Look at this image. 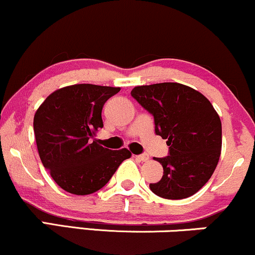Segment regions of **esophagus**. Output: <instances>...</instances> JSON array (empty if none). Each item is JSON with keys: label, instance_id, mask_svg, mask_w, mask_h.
<instances>
[{"label": "esophagus", "instance_id": "obj_1", "mask_svg": "<svg viewBox=\"0 0 255 255\" xmlns=\"http://www.w3.org/2000/svg\"><path fill=\"white\" fill-rule=\"evenodd\" d=\"M137 158V160L142 161V162H146V161H149V155L148 154H142V155H137V156H134Z\"/></svg>", "mask_w": 255, "mask_h": 255}]
</instances>
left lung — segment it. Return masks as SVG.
<instances>
[{"label":"left lung","mask_w":255,"mask_h":255,"mask_svg":"<svg viewBox=\"0 0 255 255\" xmlns=\"http://www.w3.org/2000/svg\"><path fill=\"white\" fill-rule=\"evenodd\" d=\"M131 95L154 116L155 132L167 139L169 155L156 158L161 180L149 187L166 199L197 193L216 169L222 149V124L202 93L176 82L137 86Z\"/></svg>","instance_id":"8db88e82"}]
</instances>
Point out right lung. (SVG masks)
Returning <instances> with one entry per match:
<instances>
[{"instance_id": "1", "label": "right lung", "mask_w": 255, "mask_h": 255, "mask_svg": "<svg viewBox=\"0 0 255 255\" xmlns=\"http://www.w3.org/2000/svg\"><path fill=\"white\" fill-rule=\"evenodd\" d=\"M119 91V87L91 83L63 87L51 93L35 112L33 128L41 163L67 192H97L131 157L127 148L110 150L94 138L104 127V104Z\"/></svg>"}]
</instances>
